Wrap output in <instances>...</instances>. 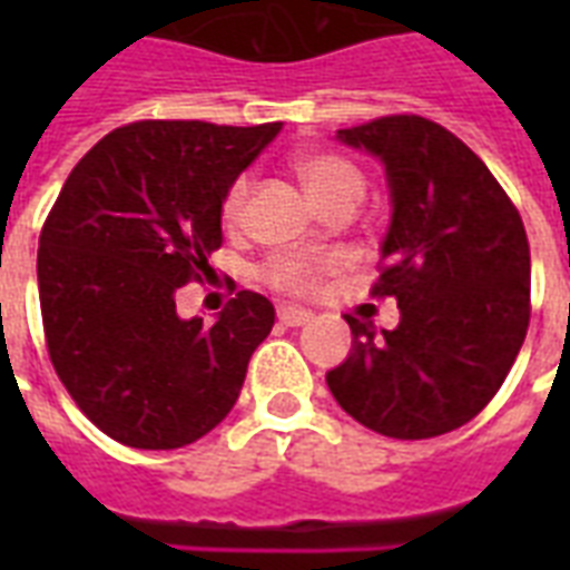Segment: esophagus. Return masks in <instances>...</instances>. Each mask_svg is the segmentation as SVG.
<instances>
[{
	"label": "esophagus",
	"instance_id": "esophagus-1",
	"mask_svg": "<svg viewBox=\"0 0 570 570\" xmlns=\"http://www.w3.org/2000/svg\"><path fill=\"white\" fill-rule=\"evenodd\" d=\"M277 320H281V325H286V328H298V325L313 322V313L302 311V307H277Z\"/></svg>",
	"mask_w": 570,
	"mask_h": 570
}]
</instances>
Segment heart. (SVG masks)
I'll return each mask as SVG.
<instances>
[{"mask_svg":"<svg viewBox=\"0 0 570 570\" xmlns=\"http://www.w3.org/2000/svg\"><path fill=\"white\" fill-rule=\"evenodd\" d=\"M295 174L302 180L304 191L311 195V200L320 209H331V206H352L355 209L361 204L366 189L364 171L357 168L352 159L331 150H304L295 156ZM250 183L248 177H239L233 183L222 204V222L224 227H236L248 200ZM331 268L328 259L302 257V254H277L259 268V277L266 281L277 293H311L316 281Z\"/></svg>","mask_w":570,"mask_h":570,"instance_id":"b5f03b06","label":"heart"}]
</instances>
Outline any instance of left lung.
Masks as SVG:
<instances>
[{"label": "left lung", "instance_id": "left-lung-1", "mask_svg": "<svg viewBox=\"0 0 570 570\" xmlns=\"http://www.w3.org/2000/svg\"><path fill=\"white\" fill-rule=\"evenodd\" d=\"M379 156L393 218L373 295L399 325L346 316L352 355L325 375L340 407L399 441L438 438L494 399L530 328V242L488 165L450 129L387 115L337 132Z\"/></svg>", "mask_w": 570, "mask_h": 570}]
</instances>
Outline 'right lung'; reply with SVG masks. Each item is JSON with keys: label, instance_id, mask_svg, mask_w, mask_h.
<instances>
[{"label": "right lung", "instance_id": "add662e5", "mask_svg": "<svg viewBox=\"0 0 570 570\" xmlns=\"http://www.w3.org/2000/svg\"><path fill=\"white\" fill-rule=\"evenodd\" d=\"M277 132V120H136L79 159L49 209L38 248L49 361L111 441L177 450L236 405L275 307L242 289L206 328L177 316L174 295L206 275L224 195Z\"/></svg>", "mask_w": 570, "mask_h": 570}]
</instances>
